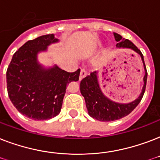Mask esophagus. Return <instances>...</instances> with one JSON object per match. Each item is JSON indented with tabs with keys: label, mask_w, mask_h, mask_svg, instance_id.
I'll return each mask as SVG.
<instances>
[{
	"label": "esophagus",
	"mask_w": 160,
	"mask_h": 160,
	"mask_svg": "<svg viewBox=\"0 0 160 160\" xmlns=\"http://www.w3.org/2000/svg\"><path fill=\"white\" fill-rule=\"evenodd\" d=\"M86 75H87L86 70H84V69H81V70H80V80H81L83 78H85V76H86Z\"/></svg>",
	"instance_id": "34e87169"
}]
</instances>
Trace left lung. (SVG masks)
I'll use <instances>...</instances> for the list:
<instances>
[{"label": "left lung", "instance_id": "1", "mask_svg": "<svg viewBox=\"0 0 160 160\" xmlns=\"http://www.w3.org/2000/svg\"><path fill=\"white\" fill-rule=\"evenodd\" d=\"M114 36L115 41L118 42L116 45L118 48L131 49L140 55L145 71L144 77V86L142 89L141 94L139 95L138 99L128 104H119L110 100L103 94L98 82V73L96 71L91 72L90 75H87L86 77L84 78L80 81V89L81 95L85 98L88 113L92 118L100 121H114L130 114L141 101L146 88L148 73L144 64V55L141 53V51L131 41L123 38L119 34L114 33Z\"/></svg>", "mask_w": 160, "mask_h": 160}]
</instances>
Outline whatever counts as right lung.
Wrapping results in <instances>:
<instances>
[{
    "mask_svg": "<svg viewBox=\"0 0 160 160\" xmlns=\"http://www.w3.org/2000/svg\"><path fill=\"white\" fill-rule=\"evenodd\" d=\"M54 34L28 41L13 55L6 70L7 92L21 114L35 120H46L60 112L66 86L79 80L80 70L72 73L55 65L45 69L37 54L57 42Z\"/></svg>",
    "mask_w": 160,
    "mask_h": 160,
    "instance_id": "add662e5",
    "label": "right lung"
}]
</instances>
